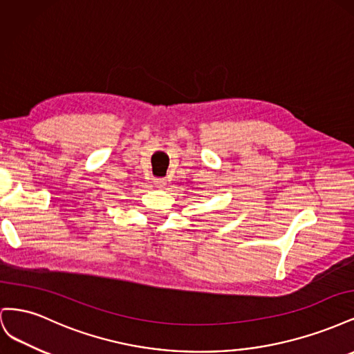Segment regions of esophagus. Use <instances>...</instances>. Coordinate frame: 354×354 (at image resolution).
<instances>
[{
	"label": "esophagus",
	"mask_w": 354,
	"mask_h": 354,
	"mask_svg": "<svg viewBox=\"0 0 354 354\" xmlns=\"http://www.w3.org/2000/svg\"><path fill=\"white\" fill-rule=\"evenodd\" d=\"M153 183L156 187H164L167 185V181H165V178H155Z\"/></svg>",
	"instance_id": "obj_1"
}]
</instances>
